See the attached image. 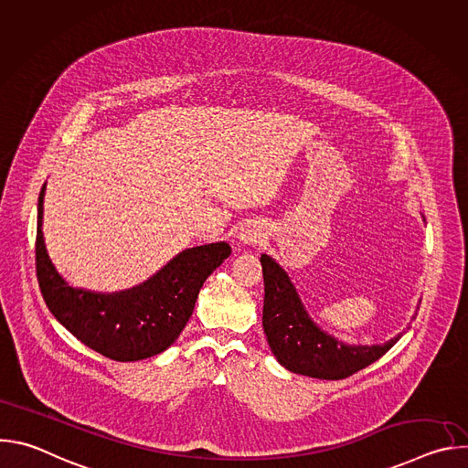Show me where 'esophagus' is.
Returning a JSON list of instances; mask_svg holds the SVG:
<instances>
[{
	"mask_svg": "<svg viewBox=\"0 0 468 468\" xmlns=\"http://www.w3.org/2000/svg\"><path fill=\"white\" fill-rule=\"evenodd\" d=\"M264 239V233L253 226V224H248V226H242L240 228V233H239V240L242 244H257V242H262Z\"/></svg>",
	"mask_w": 468,
	"mask_h": 468,
	"instance_id": "esophagus-1",
	"label": "esophagus"
}]
</instances>
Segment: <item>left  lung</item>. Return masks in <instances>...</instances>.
Returning <instances> with one entry per match:
<instances>
[{"label":"left lung","instance_id":"1","mask_svg":"<svg viewBox=\"0 0 468 468\" xmlns=\"http://www.w3.org/2000/svg\"><path fill=\"white\" fill-rule=\"evenodd\" d=\"M264 278L262 329L278 363L287 370L318 379H343L372 365L402 337L383 345H346L324 331L307 313L294 283L282 266L261 255Z\"/></svg>","mask_w":468,"mask_h":468}]
</instances>
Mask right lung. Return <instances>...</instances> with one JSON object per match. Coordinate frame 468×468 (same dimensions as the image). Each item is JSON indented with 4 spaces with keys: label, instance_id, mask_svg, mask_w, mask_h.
Segmentation results:
<instances>
[{
    "label": "right lung",
    "instance_id": "right-lung-1",
    "mask_svg": "<svg viewBox=\"0 0 468 468\" xmlns=\"http://www.w3.org/2000/svg\"><path fill=\"white\" fill-rule=\"evenodd\" d=\"M44 194L37 213V276L51 314L76 339L114 361H141L170 348L186 325L199 289L229 257L228 242L179 251L163 269L125 291L98 292L69 285L44 242Z\"/></svg>",
    "mask_w": 468,
    "mask_h": 468
}]
</instances>
